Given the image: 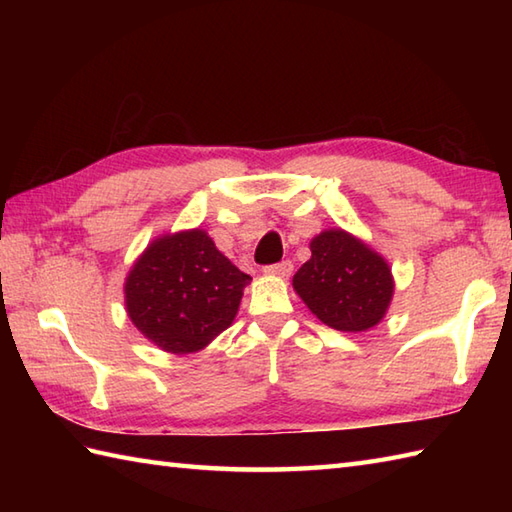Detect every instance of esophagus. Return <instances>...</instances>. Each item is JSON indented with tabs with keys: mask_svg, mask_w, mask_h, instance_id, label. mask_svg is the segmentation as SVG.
<instances>
[{
	"mask_svg": "<svg viewBox=\"0 0 512 512\" xmlns=\"http://www.w3.org/2000/svg\"><path fill=\"white\" fill-rule=\"evenodd\" d=\"M268 275H275V277H290L292 273V262L290 259H286V262H279V264H273L266 268Z\"/></svg>",
	"mask_w": 512,
	"mask_h": 512,
	"instance_id": "esophagus-1",
	"label": "esophagus"
}]
</instances>
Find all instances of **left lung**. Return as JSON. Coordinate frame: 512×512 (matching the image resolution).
<instances>
[{"label":"left lung","instance_id":"1","mask_svg":"<svg viewBox=\"0 0 512 512\" xmlns=\"http://www.w3.org/2000/svg\"><path fill=\"white\" fill-rule=\"evenodd\" d=\"M310 250L312 257L292 277V286L314 317L341 332L378 325L394 297L385 259L343 228L319 233Z\"/></svg>","mask_w":512,"mask_h":512}]
</instances>
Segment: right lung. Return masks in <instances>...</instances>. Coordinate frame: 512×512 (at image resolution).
<instances>
[{
	"instance_id": "1",
	"label": "right lung",
	"mask_w": 512,
	"mask_h": 512,
	"mask_svg": "<svg viewBox=\"0 0 512 512\" xmlns=\"http://www.w3.org/2000/svg\"><path fill=\"white\" fill-rule=\"evenodd\" d=\"M250 277L202 228L162 235L125 279L127 314L145 339L171 354L209 345L233 323Z\"/></svg>"
}]
</instances>
